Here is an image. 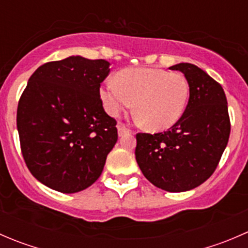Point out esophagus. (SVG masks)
<instances>
[{
  "label": "esophagus",
  "instance_id": "34e87169",
  "mask_svg": "<svg viewBox=\"0 0 248 248\" xmlns=\"http://www.w3.org/2000/svg\"><path fill=\"white\" fill-rule=\"evenodd\" d=\"M117 131H119V136L120 137H122L124 134H126V133H129V129L127 128V127L124 126V124H117Z\"/></svg>",
  "mask_w": 248,
  "mask_h": 248
}]
</instances>
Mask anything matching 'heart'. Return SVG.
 Wrapping results in <instances>:
<instances>
[{
    "label": "heart",
    "instance_id": "obj_1",
    "mask_svg": "<svg viewBox=\"0 0 248 248\" xmlns=\"http://www.w3.org/2000/svg\"><path fill=\"white\" fill-rule=\"evenodd\" d=\"M188 96L189 86L184 74L158 68L124 69L116 80H107L101 90L109 115L120 116L136 103L138 119L151 131L174 126L186 109Z\"/></svg>",
    "mask_w": 248,
    "mask_h": 248
}]
</instances>
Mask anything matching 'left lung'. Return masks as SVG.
<instances>
[{"label": "left lung", "mask_w": 248, "mask_h": 248, "mask_svg": "<svg viewBox=\"0 0 248 248\" xmlns=\"http://www.w3.org/2000/svg\"><path fill=\"white\" fill-rule=\"evenodd\" d=\"M170 69L185 74L188 103L168 131L137 134L136 159L152 185L167 192H185L198 187L216 170L228 144L231 120L223 89L206 72L192 63Z\"/></svg>", "instance_id": "obj_1"}]
</instances>
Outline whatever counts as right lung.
Masks as SVG:
<instances>
[{
    "label": "right lung",
    "instance_id": "right-lung-1",
    "mask_svg": "<svg viewBox=\"0 0 248 248\" xmlns=\"http://www.w3.org/2000/svg\"><path fill=\"white\" fill-rule=\"evenodd\" d=\"M109 67L106 60L69 56L42 64L30 77L16 127L27 168L49 188L76 193L103 171L117 141L116 121L99 96Z\"/></svg>",
    "mask_w": 248,
    "mask_h": 248
}]
</instances>
